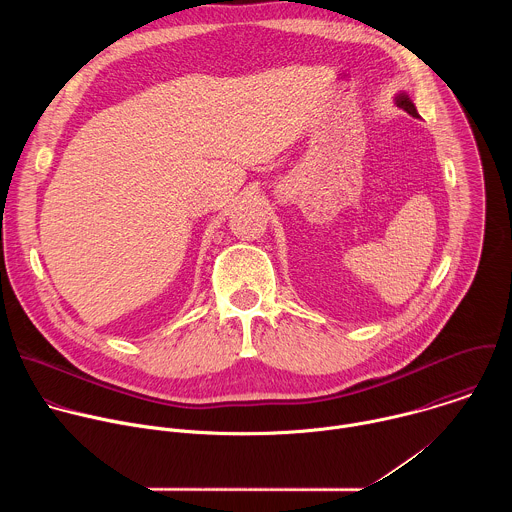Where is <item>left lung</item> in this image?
<instances>
[{
	"instance_id": "8db88e82",
	"label": "left lung",
	"mask_w": 512,
	"mask_h": 512,
	"mask_svg": "<svg viewBox=\"0 0 512 512\" xmlns=\"http://www.w3.org/2000/svg\"><path fill=\"white\" fill-rule=\"evenodd\" d=\"M397 105L403 109V111H407L409 115H413V117H419V113H417V109H415V105L411 103V99L405 95V93H401V95H397Z\"/></svg>"
}]
</instances>
